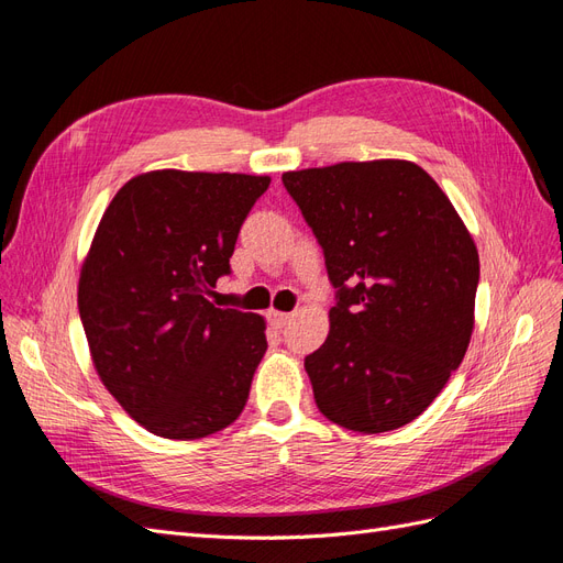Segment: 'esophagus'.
Segmentation results:
<instances>
[{
  "label": "esophagus",
  "mask_w": 563,
  "mask_h": 563,
  "mask_svg": "<svg viewBox=\"0 0 563 563\" xmlns=\"http://www.w3.org/2000/svg\"><path fill=\"white\" fill-rule=\"evenodd\" d=\"M267 319H269L272 327L282 329V327H286V321L291 319V314H288V312H279V310H269V312H267Z\"/></svg>",
  "instance_id": "obj_1"
}]
</instances>
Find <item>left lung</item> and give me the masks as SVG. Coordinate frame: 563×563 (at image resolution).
<instances>
[{
	"label": "left lung",
	"instance_id": "obj_1",
	"mask_svg": "<svg viewBox=\"0 0 563 563\" xmlns=\"http://www.w3.org/2000/svg\"><path fill=\"white\" fill-rule=\"evenodd\" d=\"M282 180L338 288L329 335L305 356L317 408L352 432L397 430L463 362L479 251L446 192L413 162H340Z\"/></svg>",
	"mask_w": 563,
	"mask_h": 563
}]
</instances>
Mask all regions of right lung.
<instances>
[{
  "label": "right lung",
  "instance_id": "obj_1",
  "mask_svg": "<svg viewBox=\"0 0 563 563\" xmlns=\"http://www.w3.org/2000/svg\"><path fill=\"white\" fill-rule=\"evenodd\" d=\"M269 176L159 168L126 180L84 255L79 317L100 383L152 434L201 439L244 411L265 319L209 300Z\"/></svg>",
  "mask_w": 563,
  "mask_h": 563
}]
</instances>
